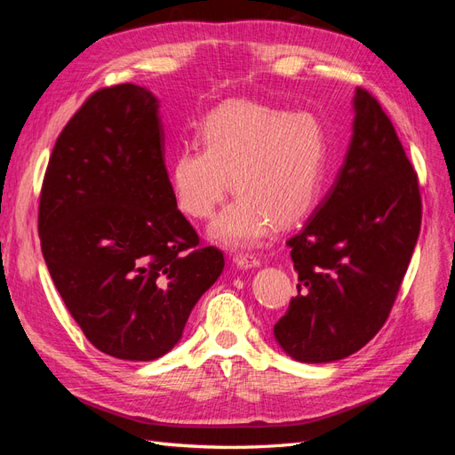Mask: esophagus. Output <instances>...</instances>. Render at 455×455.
Listing matches in <instances>:
<instances>
[{
	"instance_id": "34e87169",
	"label": "esophagus",
	"mask_w": 455,
	"mask_h": 455,
	"mask_svg": "<svg viewBox=\"0 0 455 455\" xmlns=\"http://www.w3.org/2000/svg\"><path fill=\"white\" fill-rule=\"evenodd\" d=\"M233 264H235L239 269H251L259 266V259L254 258L252 254H235L233 256Z\"/></svg>"
}]
</instances>
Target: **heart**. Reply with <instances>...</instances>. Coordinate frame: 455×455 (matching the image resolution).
I'll list each match as a JSON object with an SVG mask.
<instances>
[{
    "instance_id": "b5f03b06",
    "label": "heart",
    "mask_w": 455,
    "mask_h": 455,
    "mask_svg": "<svg viewBox=\"0 0 455 455\" xmlns=\"http://www.w3.org/2000/svg\"><path fill=\"white\" fill-rule=\"evenodd\" d=\"M201 149L186 148L169 164L171 194L186 216L206 220L231 189L237 197L218 214L211 239L249 249L273 226H291L315 204L326 167V129L307 109L233 100L197 127Z\"/></svg>"
}]
</instances>
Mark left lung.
I'll return each instance as SVG.
<instances>
[{
    "instance_id": "8db88e82",
    "label": "left lung",
    "mask_w": 455,
    "mask_h": 455,
    "mask_svg": "<svg viewBox=\"0 0 455 455\" xmlns=\"http://www.w3.org/2000/svg\"><path fill=\"white\" fill-rule=\"evenodd\" d=\"M353 136L334 186L291 246L298 296L273 336L299 363L364 347L387 321L421 228L418 174L379 102L356 89Z\"/></svg>"
}]
</instances>
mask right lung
I'll use <instances>...</instances> for the list:
<instances>
[{"label":"right lung","mask_w":455,"mask_h":455,"mask_svg":"<svg viewBox=\"0 0 455 455\" xmlns=\"http://www.w3.org/2000/svg\"><path fill=\"white\" fill-rule=\"evenodd\" d=\"M41 252L96 349L154 361L182 338L224 271L178 211L159 100L132 84L96 91L54 144L39 197Z\"/></svg>","instance_id":"add662e5"}]
</instances>
